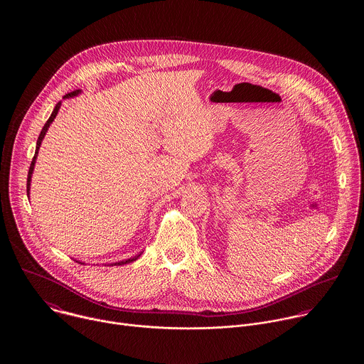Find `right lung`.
<instances>
[{
  "instance_id": "obj_1",
  "label": "right lung",
  "mask_w": 364,
  "mask_h": 364,
  "mask_svg": "<svg viewBox=\"0 0 364 364\" xmlns=\"http://www.w3.org/2000/svg\"><path fill=\"white\" fill-rule=\"evenodd\" d=\"M81 93V90L78 89V90H74V92H70V93H67L65 96H63V99H68V97H74V96H78ZM60 106H62V102H59L55 108H53V111H52V114H50V117H49V119L46 121V124L43 125V130H41V133H40V136H38V140H37V147H36V154H34V158H33V161H31V165H30V169H28V174H27V196L30 195V186H31V176H33V171H34V166H36V161H37V155H38V150H40V147H41V143H43V137H45V134H46V132H48V128L50 127V124L53 122V119L56 118V115H58V112H59V109H60ZM141 256V253H139L137 256L130 257L128 259H122V261H117V262H111V264H108L107 267H112V265H124V264H129V262H132V261H136L139 257ZM77 261V259H75ZM77 262H80V264H85V262H82V261H77Z\"/></svg>"
}]
</instances>
